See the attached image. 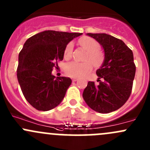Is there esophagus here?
I'll use <instances>...</instances> for the list:
<instances>
[{
	"label": "esophagus",
	"instance_id": "1",
	"mask_svg": "<svg viewBox=\"0 0 150 150\" xmlns=\"http://www.w3.org/2000/svg\"><path fill=\"white\" fill-rule=\"evenodd\" d=\"M78 81V78H72V81H73V82H75V81Z\"/></svg>",
	"mask_w": 150,
	"mask_h": 150
}]
</instances>
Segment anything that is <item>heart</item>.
I'll return each mask as SVG.
<instances>
[{
	"instance_id": "heart-1",
	"label": "heart",
	"mask_w": 150,
	"mask_h": 150,
	"mask_svg": "<svg viewBox=\"0 0 150 150\" xmlns=\"http://www.w3.org/2000/svg\"><path fill=\"white\" fill-rule=\"evenodd\" d=\"M79 44L86 51H87L85 60L91 61L94 65L98 66L103 62L104 54L99 50V44L95 39L90 37H83L79 40ZM73 50V43H68L65 47L64 57L65 59H69L72 56ZM92 69V64L89 62H72L67 64L65 70L67 75L73 78H81L88 75Z\"/></svg>"
}]
</instances>
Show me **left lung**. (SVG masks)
Returning <instances> with one entry per match:
<instances>
[{"label": "left lung", "mask_w": 150, "mask_h": 150, "mask_svg": "<svg viewBox=\"0 0 150 150\" xmlns=\"http://www.w3.org/2000/svg\"><path fill=\"white\" fill-rule=\"evenodd\" d=\"M87 35L102 46L104 60L96 70L99 83L89 81L83 97L94 111L99 113L115 111L126 102L132 91L136 73L134 54L122 40L110 35L87 33Z\"/></svg>", "instance_id": "left-lung-1"}]
</instances>
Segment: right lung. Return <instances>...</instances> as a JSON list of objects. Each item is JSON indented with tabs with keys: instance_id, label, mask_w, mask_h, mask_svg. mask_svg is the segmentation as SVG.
Returning <instances> with one entry per match:
<instances>
[{
	"instance_id": "obj_1",
	"label": "right lung",
	"mask_w": 150,
	"mask_h": 150,
	"mask_svg": "<svg viewBox=\"0 0 150 150\" xmlns=\"http://www.w3.org/2000/svg\"><path fill=\"white\" fill-rule=\"evenodd\" d=\"M82 33L46 30L26 40L19 54L17 79L26 100L36 110L48 111L61 103L72 80L52 75L63 60L67 45Z\"/></svg>"
}]
</instances>
